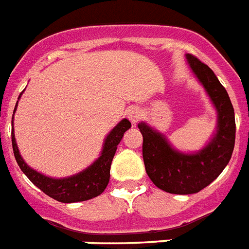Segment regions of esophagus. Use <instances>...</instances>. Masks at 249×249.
<instances>
[{
    "label": "esophagus",
    "instance_id": "obj_1",
    "mask_svg": "<svg viewBox=\"0 0 249 249\" xmlns=\"http://www.w3.org/2000/svg\"><path fill=\"white\" fill-rule=\"evenodd\" d=\"M142 116H143V114H142L141 108L133 107L128 111V118L129 120L131 121V124L133 125H137L138 123H139V120L142 119Z\"/></svg>",
    "mask_w": 249,
    "mask_h": 249
}]
</instances>
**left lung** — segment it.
Returning a JSON list of instances; mask_svg holds the SVG:
<instances>
[{
    "label": "left lung",
    "instance_id": "obj_1",
    "mask_svg": "<svg viewBox=\"0 0 249 249\" xmlns=\"http://www.w3.org/2000/svg\"><path fill=\"white\" fill-rule=\"evenodd\" d=\"M186 60L216 111V126L208 144L197 152L186 153L147 123L138 124L143 135L147 175L158 189L177 195L196 194L210 185L229 163L235 143L234 108L227 89L197 58L186 54Z\"/></svg>",
    "mask_w": 249,
    "mask_h": 249
}]
</instances>
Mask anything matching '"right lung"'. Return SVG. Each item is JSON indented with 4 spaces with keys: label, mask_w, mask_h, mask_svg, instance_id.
I'll return each mask as SVG.
<instances>
[{
    "label": "right lung",
    "mask_w": 249,
    "mask_h": 249,
    "mask_svg": "<svg viewBox=\"0 0 249 249\" xmlns=\"http://www.w3.org/2000/svg\"><path fill=\"white\" fill-rule=\"evenodd\" d=\"M21 95L22 93H20L18 100H20ZM18 102L15 106L14 114L18 108ZM130 126V121L128 119H123L105 138L99 158L81 172L76 173L73 176L63 177V178L48 177L43 173L33 170L29 164H26V162L20 154L18 143L15 139L14 115H12L11 129L12 149H14L15 158H16V162H18L20 170L44 194H47L52 199L57 200L59 202H66V204L86 201V200L93 199L96 196L101 195L102 192L105 191L108 179H110V167H111L115 152L118 149V144L124 137L125 131L129 130Z\"/></svg>",
    "instance_id": "obj_1"
}]
</instances>
